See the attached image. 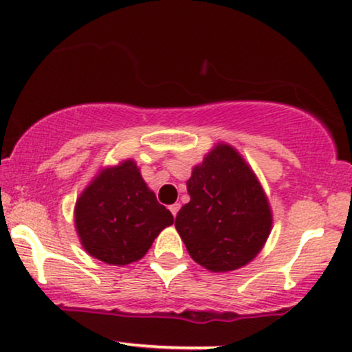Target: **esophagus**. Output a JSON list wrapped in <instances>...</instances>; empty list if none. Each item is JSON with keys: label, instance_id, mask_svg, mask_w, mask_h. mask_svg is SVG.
I'll use <instances>...</instances> for the list:
<instances>
[{"label": "esophagus", "instance_id": "obj_1", "mask_svg": "<svg viewBox=\"0 0 352 352\" xmlns=\"http://www.w3.org/2000/svg\"><path fill=\"white\" fill-rule=\"evenodd\" d=\"M170 212H172V215L173 217H177V213H179V210H180V204H173V205H170Z\"/></svg>", "mask_w": 352, "mask_h": 352}]
</instances>
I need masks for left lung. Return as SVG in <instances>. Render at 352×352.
Wrapping results in <instances>:
<instances>
[{"label": "left lung", "instance_id": "left-lung-1", "mask_svg": "<svg viewBox=\"0 0 352 352\" xmlns=\"http://www.w3.org/2000/svg\"><path fill=\"white\" fill-rule=\"evenodd\" d=\"M190 201L175 228L187 252L210 272H232L256 256L272 230V212L252 168L230 145L218 144L193 168Z\"/></svg>", "mask_w": 352, "mask_h": 352}]
</instances>
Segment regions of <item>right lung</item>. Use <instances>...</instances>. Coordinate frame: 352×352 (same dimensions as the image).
Segmentation results:
<instances>
[{"mask_svg":"<svg viewBox=\"0 0 352 352\" xmlns=\"http://www.w3.org/2000/svg\"><path fill=\"white\" fill-rule=\"evenodd\" d=\"M172 223V213L157 201L132 160L100 172L76 204L80 243L109 265L140 260Z\"/></svg>","mask_w":352,"mask_h":352,"instance_id":"right-lung-1","label":"right lung"}]
</instances>
